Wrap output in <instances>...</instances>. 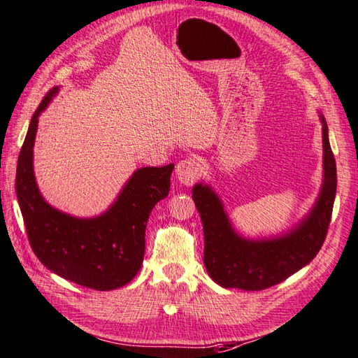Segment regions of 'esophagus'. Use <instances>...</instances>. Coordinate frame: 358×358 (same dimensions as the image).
<instances>
[{
	"label": "esophagus",
	"mask_w": 358,
	"mask_h": 358,
	"mask_svg": "<svg viewBox=\"0 0 358 358\" xmlns=\"http://www.w3.org/2000/svg\"><path fill=\"white\" fill-rule=\"evenodd\" d=\"M174 173H176V179L179 180V184L190 187L198 179L199 165L193 157H188V159H184V160L179 162V164L176 165V170H174Z\"/></svg>",
	"instance_id": "34e87169"
}]
</instances>
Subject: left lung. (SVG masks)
<instances>
[{"label":"left lung","mask_w":358,"mask_h":358,"mask_svg":"<svg viewBox=\"0 0 358 358\" xmlns=\"http://www.w3.org/2000/svg\"><path fill=\"white\" fill-rule=\"evenodd\" d=\"M324 182L307 217L278 238L246 240L234 231L220 198L208 185L193 187V201L204 229V265L210 278L224 288L246 292L278 285L304 268L326 240L336 193V165L322 115Z\"/></svg>","instance_id":"obj_1"}]
</instances>
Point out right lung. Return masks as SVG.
I'll use <instances>...</instances> for the list:
<instances>
[{"label": "right lung", "mask_w": 358, "mask_h": 358, "mask_svg": "<svg viewBox=\"0 0 358 358\" xmlns=\"http://www.w3.org/2000/svg\"><path fill=\"white\" fill-rule=\"evenodd\" d=\"M56 93H46L34 112L18 156L15 190L26 234L50 271L99 292L115 289L129 284L143 263L146 222L154 206L168 196L174 165L140 168L99 217L76 218L51 207L36 184L32 148L38 115Z\"/></svg>", "instance_id": "right-lung-1"}]
</instances>
